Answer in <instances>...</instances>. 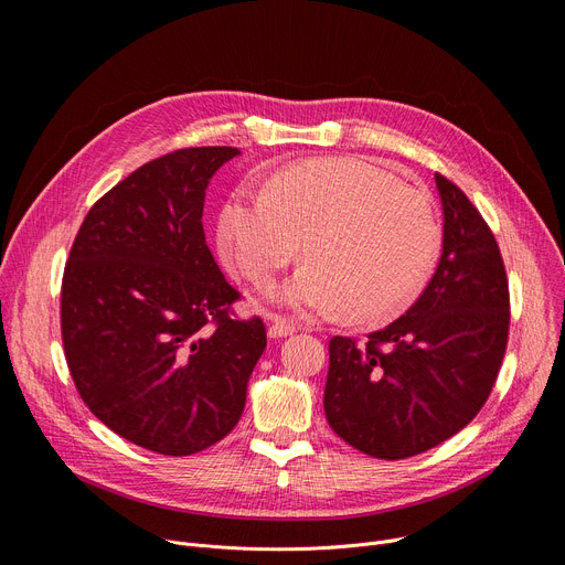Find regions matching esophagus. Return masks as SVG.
I'll return each mask as SVG.
<instances>
[{
	"label": "esophagus",
	"mask_w": 565,
	"mask_h": 565,
	"mask_svg": "<svg viewBox=\"0 0 565 565\" xmlns=\"http://www.w3.org/2000/svg\"><path fill=\"white\" fill-rule=\"evenodd\" d=\"M295 332H298V328H295L290 320L279 318V316H275L270 320V328H267V337H270V339H281V337H288V334H295Z\"/></svg>",
	"instance_id": "1"
}]
</instances>
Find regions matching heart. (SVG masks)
<instances>
[{"instance_id": "b5f03b06", "label": "heart", "mask_w": 565, "mask_h": 565, "mask_svg": "<svg viewBox=\"0 0 565 565\" xmlns=\"http://www.w3.org/2000/svg\"><path fill=\"white\" fill-rule=\"evenodd\" d=\"M224 258L256 286L300 256L307 263L273 300L298 313L345 309L354 322L394 320L417 302L441 228L426 194L354 160H311L279 171L265 192H241L217 224Z\"/></svg>"}]
</instances>
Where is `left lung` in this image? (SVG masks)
Wrapping results in <instances>:
<instances>
[{
  "mask_svg": "<svg viewBox=\"0 0 565 565\" xmlns=\"http://www.w3.org/2000/svg\"><path fill=\"white\" fill-rule=\"evenodd\" d=\"M444 207L437 270L405 316L360 345L330 341L324 414L358 451L403 460L462 430L486 405L509 343L511 298L494 235L435 173Z\"/></svg>",
  "mask_w": 565,
  "mask_h": 565,
  "instance_id": "8db88e82",
  "label": "left lung"
}]
</instances>
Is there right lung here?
<instances>
[{"label":"right lung","instance_id":"add662e5","mask_svg":"<svg viewBox=\"0 0 565 565\" xmlns=\"http://www.w3.org/2000/svg\"><path fill=\"white\" fill-rule=\"evenodd\" d=\"M233 146L146 162L86 213L62 279V341L75 387L116 435L162 456L213 447L241 422L267 345L203 233L205 188Z\"/></svg>","mask_w":565,"mask_h":565}]
</instances>
